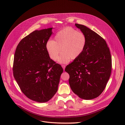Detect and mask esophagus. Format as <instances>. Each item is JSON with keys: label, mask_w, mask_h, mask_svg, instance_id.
<instances>
[{"label": "esophagus", "mask_w": 125, "mask_h": 125, "mask_svg": "<svg viewBox=\"0 0 125 125\" xmlns=\"http://www.w3.org/2000/svg\"><path fill=\"white\" fill-rule=\"evenodd\" d=\"M62 67L63 68V69L64 70L65 68V67H66V66H65V65H62Z\"/></svg>", "instance_id": "esophagus-1"}]
</instances>
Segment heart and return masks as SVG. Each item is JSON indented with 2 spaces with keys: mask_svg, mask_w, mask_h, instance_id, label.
<instances>
[{
  "mask_svg": "<svg viewBox=\"0 0 125 125\" xmlns=\"http://www.w3.org/2000/svg\"><path fill=\"white\" fill-rule=\"evenodd\" d=\"M87 38L83 33L70 27L64 28L56 34L54 41L46 43V49L50 58L56 61L60 52L58 61L61 64L69 63L71 59L75 60L86 48Z\"/></svg>",
  "mask_w": 125,
  "mask_h": 125,
  "instance_id": "1",
  "label": "heart"
}]
</instances>
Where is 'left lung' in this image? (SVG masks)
I'll return each instance as SVG.
<instances>
[{
  "label": "left lung",
  "mask_w": 125,
  "mask_h": 125,
  "mask_svg": "<svg viewBox=\"0 0 125 125\" xmlns=\"http://www.w3.org/2000/svg\"><path fill=\"white\" fill-rule=\"evenodd\" d=\"M87 38L81 55L65 69L69 74V83L80 98L90 100L99 96L105 88L111 74L112 61L105 41L94 31L75 24Z\"/></svg>",
  "instance_id": "8db88e82"
}]
</instances>
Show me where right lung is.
<instances>
[{
  "instance_id": "right-lung-1",
  "label": "right lung",
  "mask_w": 125,
  "mask_h": 125,
  "mask_svg": "<svg viewBox=\"0 0 125 125\" xmlns=\"http://www.w3.org/2000/svg\"><path fill=\"white\" fill-rule=\"evenodd\" d=\"M52 28L35 30L17 45L13 63V74L23 93L29 99L46 102L58 90L63 69L50 58L46 43Z\"/></svg>"
}]
</instances>
